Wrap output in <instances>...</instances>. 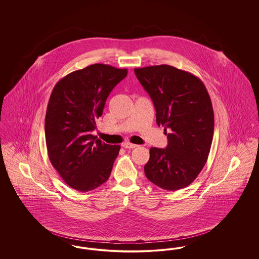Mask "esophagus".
Listing matches in <instances>:
<instances>
[{
    "label": "esophagus",
    "mask_w": 259,
    "mask_h": 259,
    "mask_svg": "<svg viewBox=\"0 0 259 259\" xmlns=\"http://www.w3.org/2000/svg\"><path fill=\"white\" fill-rule=\"evenodd\" d=\"M122 147L125 148H135L138 147L137 145H134V144H131V143H124L123 145H122Z\"/></svg>",
    "instance_id": "34e87169"
}]
</instances>
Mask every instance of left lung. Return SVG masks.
I'll list each match as a JSON object with an SVG mask.
<instances>
[{"instance_id":"1","label":"left lung","mask_w":259,"mask_h":259,"mask_svg":"<svg viewBox=\"0 0 259 259\" xmlns=\"http://www.w3.org/2000/svg\"><path fill=\"white\" fill-rule=\"evenodd\" d=\"M134 72L168 139L167 148H150L146 177L163 189H182L197 178L208 160L214 117L207 88L196 75L169 65Z\"/></svg>"}]
</instances>
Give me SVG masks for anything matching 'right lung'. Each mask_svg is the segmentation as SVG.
Listing matches in <instances>:
<instances>
[{"mask_svg": "<svg viewBox=\"0 0 259 259\" xmlns=\"http://www.w3.org/2000/svg\"><path fill=\"white\" fill-rule=\"evenodd\" d=\"M127 69L93 64L61 78L50 95L46 142L52 166L64 182L80 192L93 190L110 178L120 146L92 135L111 90Z\"/></svg>", "mask_w": 259, "mask_h": 259, "instance_id": "right-lung-1", "label": "right lung"}]
</instances>
